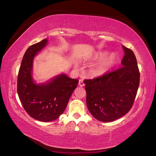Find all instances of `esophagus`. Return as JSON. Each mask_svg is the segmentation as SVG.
<instances>
[{"instance_id": "1", "label": "esophagus", "mask_w": 156, "mask_h": 156, "mask_svg": "<svg viewBox=\"0 0 156 156\" xmlns=\"http://www.w3.org/2000/svg\"><path fill=\"white\" fill-rule=\"evenodd\" d=\"M78 84H79V86H80V87H84V82L83 81V80H79Z\"/></svg>"}]
</instances>
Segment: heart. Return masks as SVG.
<instances>
[{"label":"heart","instance_id":"b5f03b06","mask_svg":"<svg viewBox=\"0 0 156 156\" xmlns=\"http://www.w3.org/2000/svg\"><path fill=\"white\" fill-rule=\"evenodd\" d=\"M105 56V53H100L97 55V58L101 59ZM116 60V57L115 54H112L108 55V56H105L103 59L102 60L101 62L99 65V68L98 69L97 73H100L104 72L105 71H106L108 69L112 67V66L115 64Z\"/></svg>","mask_w":156,"mask_h":156}]
</instances>
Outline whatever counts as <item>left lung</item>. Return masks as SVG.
Segmentation results:
<instances>
[{
	"label": "left lung",
	"mask_w": 156,
	"mask_h": 156,
	"mask_svg": "<svg viewBox=\"0 0 156 156\" xmlns=\"http://www.w3.org/2000/svg\"><path fill=\"white\" fill-rule=\"evenodd\" d=\"M122 66L93 79L84 80L87 106L91 114L101 122H112L131 109L140 84V72L133 51L122 46Z\"/></svg>",
	"instance_id": "8db88e82"
}]
</instances>
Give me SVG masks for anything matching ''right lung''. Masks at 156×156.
<instances>
[{
    "label": "right lung",
    "instance_id": "right-lung-1",
    "mask_svg": "<svg viewBox=\"0 0 156 156\" xmlns=\"http://www.w3.org/2000/svg\"><path fill=\"white\" fill-rule=\"evenodd\" d=\"M47 43V39H44L27 49L17 81L18 97L23 108L31 118L42 122L53 121L62 114L78 83L77 79H72L65 74H60L46 84L34 83L31 76L34 57Z\"/></svg>",
    "mask_w": 156,
    "mask_h": 156
}]
</instances>
